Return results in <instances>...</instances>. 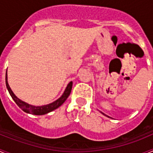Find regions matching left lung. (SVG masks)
Here are the masks:
<instances>
[{"label": "left lung", "mask_w": 153, "mask_h": 153, "mask_svg": "<svg viewBox=\"0 0 153 153\" xmlns=\"http://www.w3.org/2000/svg\"><path fill=\"white\" fill-rule=\"evenodd\" d=\"M100 113H102V115H104V116H106V117H109V118H111V117H109V116H107V115H106V114H104V113H102V112H100ZM111 119H113V118H111Z\"/></svg>", "instance_id": "left-lung-1"}]
</instances>
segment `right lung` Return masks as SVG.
I'll list each match as a JSON object with an SVG mask.
<instances>
[{
  "instance_id": "add662e5",
  "label": "right lung",
  "mask_w": 153,
  "mask_h": 153,
  "mask_svg": "<svg viewBox=\"0 0 153 153\" xmlns=\"http://www.w3.org/2000/svg\"><path fill=\"white\" fill-rule=\"evenodd\" d=\"M7 71H6V77H5V81H6V86L8 92L10 93V97H12V99L13 100V101L17 103V106L22 109L23 111L27 113H30V114L33 115H44L47 114V113H50V112L53 111L54 109H57L58 107H60L62 104L66 101L68 97L70 96V92L72 90L73 86V82H70L68 83V85L67 86L66 89H65L64 92L62 94L61 97L59 99H57L56 100H55L54 102H51V103L47 104V105H44V106H33V105H30V104H28L27 102H24V101L21 100L18 97H16V95L13 93V91L10 89V86L8 84L7 82Z\"/></svg>"
}]
</instances>
